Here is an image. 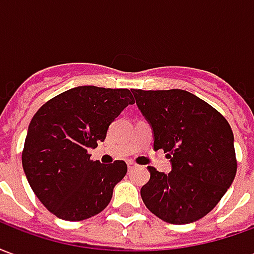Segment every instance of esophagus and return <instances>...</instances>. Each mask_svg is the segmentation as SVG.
<instances>
[{
  "label": "esophagus",
  "mask_w": 254,
  "mask_h": 254,
  "mask_svg": "<svg viewBox=\"0 0 254 254\" xmlns=\"http://www.w3.org/2000/svg\"><path fill=\"white\" fill-rule=\"evenodd\" d=\"M127 167L132 170V169H134V167H137V165H136V163H133V162H127Z\"/></svg>",
  "instance_id": "obj_1"
}]
</instances>
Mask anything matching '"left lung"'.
<instances>
[{"label": "left lung", "mask_w": 254, "mask_h": 254, "mask_svg": "<svg viewBox=\"0 0 254 254\" xmlns=\"http://www.w3.org/2000/svg\"><path fill=\"white\" fill-rule=\"evenodd\" d=\"M138 110L154 134V149H163L171 171L148 166L141 188L145 207L173 224L193 223L220 201L237 173L234 134L218 110L184 89H133Z\"/></svg>", "instance_id": "8db88e82"}]
</instances>
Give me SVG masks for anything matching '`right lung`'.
I'll return each mask as SVG.
<instances>
[{"mask_svg": "<svg viewBox=\"0 0 254 254\" xmlns=\"http://www.w3.org/2000/svg\"><path fill=\"white\" fill-rule=\"evenodd\" d=\"M134 99L129 89L81 85L42 106L32 117L21 155L31 189L57 218L77 222L102 212L125 177L124 160L103 165L89 148Z\"/></svg>", "mask_w": 254, "mask_h": 254, "instance_id": "add662e5", "label": "right lung"}]
</instances>
